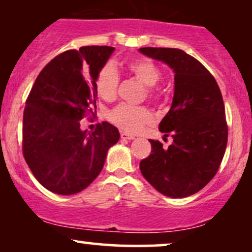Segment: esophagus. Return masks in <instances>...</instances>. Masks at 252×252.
<instances>
[{"mask_svg": "<svg viewBox=\"0 0 252 252\" xmlns=\"http://www.w3.org/2000/svg\"><path fill=\"white\" fill-rule=\"evenodd\" d=\"M120 136H122V139H124V140H134V139H135V136L132 135V134L124 133V132L120 134Z\"/></svg>", "mask_w": 252, "mask_h": 252, "instance_id": "1", "label": "esophagus"}]
</instances>
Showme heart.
<instances>
[{"mask_svg":"<svg viewBox=\"0 0 252 252\" xmlns=\"http://www.w3.org/2000/svg\"><path fill=\"white\" fill-rule=\"evenodd\" d=\"M128 70L141 84L147 87V94L150 98H157L158 93L154 86L160 80L161 73L156 65L146 58L130 62ZM118 87V75L111 65H106L98 72L95 81L96 93L105 101H110L116 96ZM110 120L120 128L129 133H137L143 126L153 122V115L147 108L120 103L109 115Z\"/></svg>","mask_w":252,"mask_h":252,"instance_id":"heart-1","label":"heart"}]
</instances>
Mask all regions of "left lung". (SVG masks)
<instances>
[{
    "mask_svg": "<svg viewBox=\"0 0 252 252\" xmlns=\"http://www.w3.org/2000/svg\"><path fill=\"white\" fill-rule=\"evenodd\" d=\"M174 72V95L159 130L173 142L164 149L149 140L151 154L140 170L153 187L168 197H187L204 188L225 155L228 128L221 92L213 75L190 55L175 48H140Z\"/></svg>",
    "mask_w": 252,
    "mask_h": 252,
    "instance_id": "left-lung-1",
    "label": "left lung"
}]
</instances>
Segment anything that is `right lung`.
I'll return each mask as SVG.
<instances>
[{"mask_svg": "<svg viewBox=\"0 0 252 252\" xmlns=\"http://www.w3.org/2000/svg\"><path fill=\"white\" fill-rule=\"evenodd\" d=\"M113 51L108 46L64 51L43 67L27 97L23 155L36 180L55 194L87 188L119 141V130L106 122L94 132L80 128L85 113L96 108V78Z\"/></svg>", "mask_w": 252, "mask_h": 252, "instance_id": "obj_1", "label": "right lung"}]
</instances>
